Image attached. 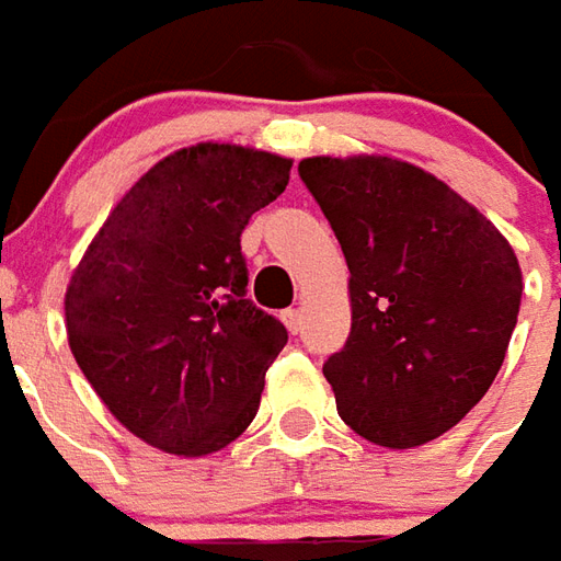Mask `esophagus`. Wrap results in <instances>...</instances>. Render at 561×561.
Segmentation results:
<instances>
[{"instance_id": "esophagus-1", "label": "esophagus", "mask_w": 561, "mask_h": 561, "mask_svg": "<svg viewBox=\"0 0 561 561\" xmlns=\"http://www.w3.org/2000/svg\"><path fill=\"white\" fill-rule=\"evenodd\" d=\"M282 321H285V328L291 330V333H300V328H304V312L300 309H285Z\"/></svg>"}]
</instances>
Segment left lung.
<instances>
[{
	"mask_svg": "<svg viewBox=\"0 0 561 561\" xmlns=\"http://www.w3.org/2000/svg\"><path fill=\"white\" fill-rule=\"evenodd\" d=\"M348 264L352 333L324 378L354 433L433 442L481 402L517 328L523 273L495 225L388 156L300 161Z\"/></svg>",
	"mask_w": 561,
	"mask_h": 561,
	"instance_id": "left-lung-1",
	"label": "left lung"
}]
</instances>
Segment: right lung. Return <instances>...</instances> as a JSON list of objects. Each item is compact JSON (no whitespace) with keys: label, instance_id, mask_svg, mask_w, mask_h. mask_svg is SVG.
Returning a JSON list of instances; mask_svg holds the SVG:
<instances>
[{"label":"right lung","instance_id":"obj_1","mask_svg":"<svg viewBox=\"0 0 561 561\" xmlns=\"http://www.w3.org/2000/svg\"><path fill=\"white\" fill-rule=\"evenodd\" d=\"M291 159L197 144L114 207L66 291L75 360L128 433L176 457L231 445L255 417L282 321L245 297L240 233L285 192Z\"/></svg>","mask_w":561,"mask_h":561}]
</instances>
